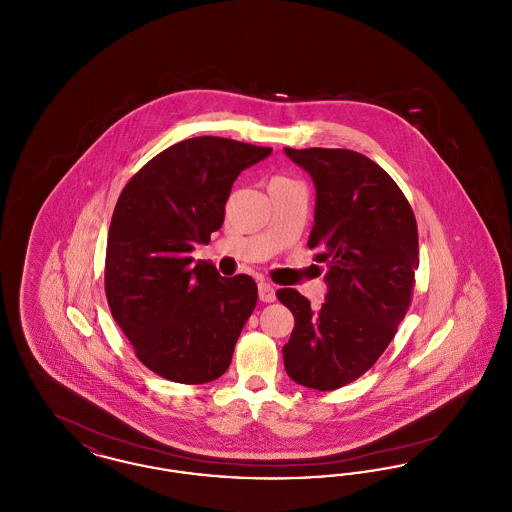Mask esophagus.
Wrapping results in <instances>:
<instances>
[{"instance_id":"obj_1","label":"esophagus","mask_w":512,"mask_h":512,"mask_svg":"<svg viewBox=\"0 0 512 512\" xmlns=\"http://www.w3.org/2000/svg\"><path fill=\"white\" fill-rule=\"evenodd\" d=\"M259 299H261L263 303H272V301L276 299V292H274L272 284H268L265 280L259 282Z\"/></svg>"}]
</instances>
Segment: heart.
Wrapping results in <instances>:
<instances>
[{
	"instance_id": "heart-1",
	"label": "heart",
	"mask_w": 512,
	"mask_h": 512,
	"mask_svg": "<svg viewBox=\"0 0 512 512\" xmlns=\"http://www.w3.org/2000/svg\"><path fill=\"white\" fill-rule=\"evenodd\" d=\"M278 178H282V176H278Z\"/></svg>"
}]
</instances>
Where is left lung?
I'll list each match as a JSON object with an SVG mask.
<instances>
[{
    "mask_svg": "<svg viewBox=\"0 0 512 512\" xmlns=\"http://www.w3.org/2000/svg\"><path fill=\"white\" fill-rule=\"evenodd\" d=\"M286 155L317 188L307 245L328 270V293L313 311L297 290L276 292L295 318L284 366L305 388L338 390L374 366L411 307L418 228L405 194L365 155L324 147Z\"/></svg>",
    "mask_w": 512,
    "mask_h": 512,
    "instance_id": "1",
    "label": "left lung"
}]
</instances>
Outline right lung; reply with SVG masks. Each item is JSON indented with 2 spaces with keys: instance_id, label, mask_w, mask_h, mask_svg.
<instances>
[{
  "instance_id": "obj_1",
  "label": "right lung",
  "mask_w": 512,
  "mask_h": 512,
  "mask_svg": "<svg viewBox=\"0 0 512 512\" xmlns=\"http://www.w3.org/2000/svg\"><path fill=\"white\" fill-rule=\"evenodd\" d=\"M270 147L199 136L167 147L124 186L105 253V295L136 357L178 384L222 376L249 315L257 284L224 278L195 244H209L224 222L238 174Z\"/></svg>"
}]
</instances>
